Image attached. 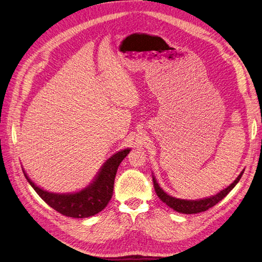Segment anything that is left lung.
<instances>
[{"mask_svg": "<svg viewBox=\"0 0 262 262\" xmlns=\"http://www.w3.org/2000/svg\"><path fill=\"white\" fill-rule=\"evenodd\" d=\"M243 173H244V169H243V171H241L238 177L233 182H232L229 187H227L225 190H222L219 193H217L216 195H212V196L203 199V200H196V201L180 200V199L170 196L167 194L166 192H164L162 190V188L159 186V183L156 180V177L152 176V179H153V185H154V189H156L157 195L160 198V200L162 202L165 203L167 206H169L173 210H176L178 212H182V214L191 215V214H198V212L205 211V210L209 209L210 207L215 206L218 202H220L225 196H227L228 193L236 186V183L239 181Z\"/></svg>", "mask_w": 262, "mask_h": 262, "instance_id": "obj_1", "label": "left lung"}]
</instances>
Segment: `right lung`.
Instances as JSON below:
<instances>
[{"instance_id":"1","label":"right lung","mask_w":262,"mask_h":262,"mask_svg":"<svg viewBox=\"0 0 262 262\" xmlns=\"http://www.w3.org/2000/svg\"><path fill=\"white\" fill-rule=\"evenodd\" d=\"M129 151L130 149H124L113 154L103 164V166L94 179L93 183H91L87 188L75 193L59 194V193L45 191L40 187L35 186L34 182L31 181L25 171L24 173L28 182L35 190L38 196L52 208L67 217L87 218L98 214L108 205L113 194L116 170H118L121 162L126 158Z\"/></svg>"}]
</instances>
